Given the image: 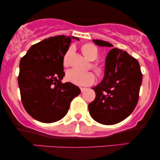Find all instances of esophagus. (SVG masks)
<instances>
[{
  "label": "esophagus",
  "mask_w": 160,
  "mask_h": 160,
  "mask_svg": "<svg viewBox=\"0 0 160 160\" xmlns=\"http://www.w3.org/2000/svg\"><path fill=\"white\" fill-rule=\"evenodd\" d=\"M86 88H83V87H80V90H81V92H84L86 90Z\"/></svg>",
  "instance_id": "1"
}]
</instances>
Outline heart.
<instances>
[{
    "label": "heart",
    "instance_id": "b5f03b06",
    "mask_svg": "<svg viewBox=\"0 0 160 160\" xmlns=\"http://www.w3.org/2000/svg\"><path fill=\"white\" fill-rule=\"evenodd\" d=\"M83 56L86 57L87 60L90 62H93L98 58V49L95 45L91 43H86L84 44L81 48ZM73 52V49L70 48L68 52H66L63 59V65L65 66L68 65V58L70 55ZM92 69H94L98 76H102L104 74V68L102 66L98 65H92ZM65 79L68 82L77 86H89L92 85L95 81V76L92 72L82 73L78 71V70L70 69L66 72Z\"/></svg>",
    "mask_w": 160,
    "mask_h": 160
}]
</instances>
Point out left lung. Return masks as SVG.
<instances>
[{"instance_id":"8db88e82","label":"left lung","mask_w":160,"mask_h":160,"mask_svg":"<svg viewBox=\"0 0 160 160\" xmlns=\"http://www.w3.org/2000/svg\"><path fill=\"white\" fill-rule=\"evenodd\" d=\"M93 42L99 47H113L104 40ZM141 82L138 62L126 51L111 49L105 58L103 80L92 88L96 95L88 106L93 120L104 125H113L125 120L138 103Z\"/></svg>"}]
</instances>
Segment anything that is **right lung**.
<instances>
[{
	"label": "right lung",
	"instance_id": "add662e5",
	"mask_svg": "<svg viewBox=\"0 0 160 160\" xmlns=\"http://www.w3.org/2000/svg\"><path fill=\"white\" fill-rule=\"evenodd\" d=\"M74 36L58 35L32 46L20 60L18 83L22 102L29 115L45 123L63 118L78 86L63 82L64 56Z\"/></svg>",
	"mask_w": 160,
	"mask_h": 160
}]
</instances>
